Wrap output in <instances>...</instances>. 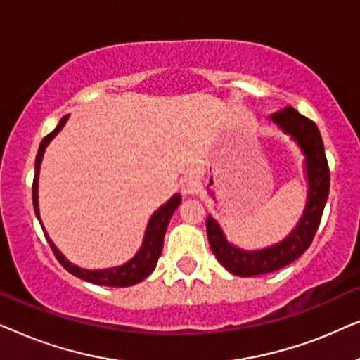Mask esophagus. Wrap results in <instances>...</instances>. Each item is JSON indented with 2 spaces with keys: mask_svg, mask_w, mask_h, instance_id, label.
<instances>
[{
  "mask_svg": "<svg viewBox=\"0 0 360 360\" xmlns=\"http://www.w3.org/2000/svg\"><path fill=\"white\" fill-rule=\"evenodd\" d=\"M180 188H181V191H184V193H191V191H193V181H190V180L184 181Z\"/></svg>",
  "mask_w": 360,
  "mask_h": 360,
  "instance_id": "obj_1",
  "label": "esophagus"
}]
</instances>
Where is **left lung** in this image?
<instances>
[{
	"label": "left lung",
	"instance_id": "1",
	"mask_svg": "<svg viewBox=\"0 0 360 360\" xmlns=\"http://www.w3.org/2000/svg\"><path fill=\"white\" fill-rule=\"evenodd\" d=\"M269 121L288 136L302 152L303 175L308 186L307 203L295 228L282 240L262 249H243L229 243L218 221L208 214L206 234L211 250L219 264L238 277L270 274L297 260L316 234L329 195V167L318 126L292 106L272 112Z\"/></svg>",
	"mask_w": 360,
	"mask_h": 360
}]
</instances>
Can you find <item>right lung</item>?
Wrapping results in <instances>:
<instances>
[{
	"label": "right lung",
	"mask_w": 360,
	"mask_h": 360,
	"mask_svg": "<svg viewBox=\"0 0 360 360\" xmlns=\"http://www.w3.org/2000/svg\"><path fill=\"white\" fill-rule=\"evenodd\" d=\"M68 117H70V115L63 116L56 129H53L49 136L44 137L41 146H39L36 167H34L36 174H34V184H32L34 211H36L39 223L42 226L44 234H46L47 238V243L51 244L57 260L63 265V267H65V270H68L72 275H75V277L85 280V282L103 285V287H131V285L142 282V280L147 278L152 272H154L157 260H159L162 254V248H164V238H165V231L169 228V221L172 218V214H174V211L179 208V205L181 203V196L180 193H175L170 200H167L160 208H157L154 213H152V216L149 218V223H147L141 248L134 254V257H131L127 262L116 265V267L93 269V270L78 267L77 264L70 262V260H68L65 255L58 250L57 245L53 244L51 236L47 234V231L44 228L41 221V211H39V174H41V164H42L44 154H46L47 146L53 141V137H56L58 132L63 129V126L67 124Z\"/></svg>",
	"instance_id": "obj_1"
}]
</instances>
